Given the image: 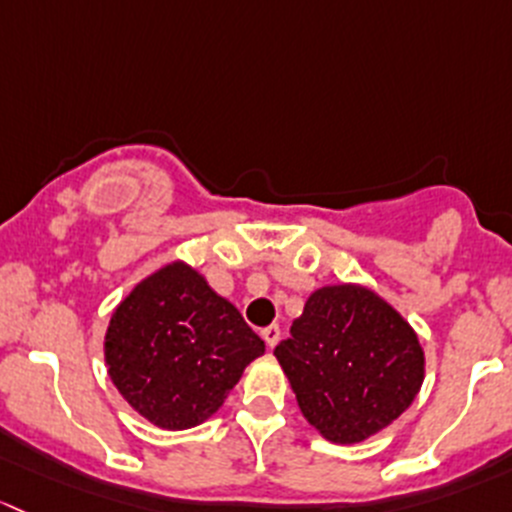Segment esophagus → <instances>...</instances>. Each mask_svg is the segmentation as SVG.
Wrapping results in <instances>:
<instances>
[{
    "label": "esophagus",
    "mask_w": 512,
    "mask_h": 512,
    "mask_svg": "<svg viewBox=\"0 0 512 512\" xmlns=\"http://www.w3.org/2000/svg\"><path fill=\"white\" fill-rule=\"evenodd\" d=\"M261 337L266 340V345L273 350V347L278 345V340H281V328H278V325H268V328L261 330Z\"/></svg>",
    "instance_id": "esophagus-1"
}]
</instances>
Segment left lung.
Returning a JSON list of instances; mask_svg holds the SVG:
<instances>
[{
  "label": "left lung",
  "mask_w": 512,
  "mask_h": 512,
  "mask_svg": "<svg viewBox=\"0 0 512 512\" xmlns=\"http://www.w3.org/2000/svg\"><path fill=\"white\" fill-rule=\"evenodd\" d=\"M300 414L333 444H360L387 429L424 384V347L409 320L362 283L310 293L273 350Z\"/></svg>",
  "instance_id": "left-lung-1"
}]
</instances>
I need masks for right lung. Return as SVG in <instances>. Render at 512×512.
<instances>
[{
    "mask_svg": "<svg viewBox=\"0 0 512 512\" xmlns=\"http://www.w3.org/2000/svg\"><path fill=\"white\" fill-rule=\"evenodd\" d=\"M263 352L239 310L179 258L135 283L110 315L103 340L120 397L167 431L192 429L217 414Z\"/></svg>",
    "mask_w": 512,
    "mask_h": 512,
    "instance_id": "right-lung-1",
    "label": "right lung"
}]
</instances>
